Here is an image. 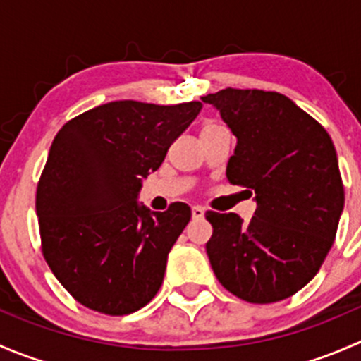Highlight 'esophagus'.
Masks as SVG:
<instances>
[{
  "label": "esophagus",
  "instance_id": "1",
  "mask_svg": "<svg viewBox=\"0 0 361 361\" xmlns=\"http://www.w3.org/2000/svg\"><path fill=\"white\" fill-rule=\"evenodd\" d=\"M192 216L195 218V220H201V218L204 216V209L201 206H194L192 207Z\"/></svg>",
  "mask_w": 361,
  "mask_h": 361
}]
</instances>
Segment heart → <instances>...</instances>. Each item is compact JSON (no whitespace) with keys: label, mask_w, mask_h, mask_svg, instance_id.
<instances>
[{"label":"heart","mask_w":361,"mask_h":361,"mask_svg":"<svg viewBox=\"0 0 361 361\" xmlns=\"http://www.w3.org/2000/svg\"><path fill=\"white\" fill-rule=\"evenodd\" d=\"M220 126H216V123H206V126L202 127V133H206V130H213V129H218Z\"/></svg>","instance_id":"heart-1"}]
</instances>
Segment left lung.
<instances>
[{
  "mask_svg": "<svg viewBox=\"0 0 361 361\" xmlns=\"http://www.w3.org/2000/svg\"><path fill=\"white\" fill-rule=\"evenodd\" d=\"M238 137L227 180L255 192L248 224L207 211L206 243L214 276L251 304L292 297L316 276L336 239L344 187L332 140L292 99L257 89L201 97ZM248 190V192H250Z\"/></svg>",
  "mask_w": 361,
  "mask_h": 361,
  "instance_id": "8db88e82",
  "label": "left lung"
}]
</instances>
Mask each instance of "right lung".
Returning <instances> with one entry per match:
<instances>
[{
    "instance_id": "add662e5",
    "label": "right lung",
    "mask_w": 361,
    "mask_h": 361,
    "mask_svg": "<svg viewBox=\"0 0 361 361\" xmlns=\"http://www.w3.org/2000/svg\"><path fill=\"white\" fill-rule=\"evenodd\" d=\"M201 108L113 101L71 118L54 137L36 190L42 251L85 307L130 314L159 292L192 211L185 202L150 211L137 194Z\"/></svg>"
}]
</instances>
